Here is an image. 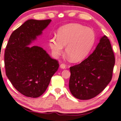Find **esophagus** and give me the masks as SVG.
I'll use <instances>...</instances> for the list:
<instances>
[{"label": "esophagus", "mask_w": 121, "mask_h": 121, "mask_svg": "<svg viewBox=\"0 0 121 121\" xmlns=\"http://www.w3.org/2000/svg\"><path fill=\"white\" fill-rule=\"evenodd\" d=\"M60 68H61V69H65V68H66V65L65 64H61L60 65Z\"/></svg>", "instance_id": "esophagus-1"}]
</instances>
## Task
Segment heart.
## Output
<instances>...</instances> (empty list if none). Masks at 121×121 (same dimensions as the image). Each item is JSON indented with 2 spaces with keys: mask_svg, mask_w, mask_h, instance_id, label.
I'll use <instances>...</instances> for the list:
<instances>
[{
  "mask_svg": "<svg viewBox=\"0 0 121 121\" xmlns=\"http://www.w3.org/2000/svg\"><path fill=\"white\" fill-rule=\"evenodd\" d=\"M95 40V33L91 28L79 24H70L61 28L58 35L50 37L49 45L55 57L62 53L66 45V53L74 61L78 62L88 55Z\"/></svg>",
  "mask_w": 121,
  "mask_h": 121,
  "instance_id": "b5f03b06",
  "label": "heart"
}]
</instances>
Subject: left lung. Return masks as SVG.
Returning a JSON list of instances; mask_svg holds the SVG:
<instances>
[{
  "label": "left lung",
  "instance_id": "obj_1",
  "mask_svg": "<svg viewBox=\"0 0 121 121\" xmlns=\"http://www.w3.org/2000/svg\"><path fill=\"white\" fill-rule=\"evenodd\" d=\"M115 63L111 43L104 35L92 54L69 68L71 94L80 100H89L99 94L111 81Z\"/></svg>",
  "mask_w": 121,
  "mask_h": 121
}]
</instances>
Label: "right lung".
I'll list each match as a JSON object with an SVG mask.
<instances>
[{"label": "right lung", "instance_id": "obj_1", "mask_svg": "<svg viewBox=\"0 0 121 121\" xmlns=\"http://www.w3.org/2000/svg\"><path fill=\"white\" fill-rule=\"evenodd\" d=\"M52 20H28L10 35L4 54L6 75L18 91L38 98L45 92L59 67L41 47H29Z\"/></svg>", "mask_w": 121, "mask_h": 121}]
</instances>
